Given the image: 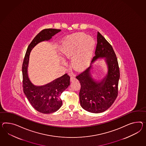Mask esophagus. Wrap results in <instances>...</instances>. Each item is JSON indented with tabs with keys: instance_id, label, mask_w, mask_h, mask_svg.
I'll return each mask as SVG.
<instances>
[{
	"instance_id": "esophagus-1",
	"label": "esophagus",
	"mask_w": 146,
	"mask_h": 146,
	"mask_svg": "<svg viewBox=\"0 0 146 146\" xmlns=\"http://www.w3.org/2000/svg\"><path fill=\"white\" fill-rule=\"evenodd\" d=\"M76 80V78L74 76H71V77H70V81L71 82H74Z\"/></svg>"
}]
</instances>
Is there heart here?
<instances>
[{"label": "heart", "instance_id": "b5f03b06", "mask_svg": "<svg viewBox=\"0 0 146 146\" xmlns=\"http://www.w3.org/2000/svg\"><path fill=\"white\" fill-rule=\"evenodd\" d=\"M95 48V41L84 33L73 34L64 38L60 52L66 59H72L71 64L77 70L86 69L89 65Z\"/></svg>", "mask_w": 146, "mask_h": 146}]
</instances>
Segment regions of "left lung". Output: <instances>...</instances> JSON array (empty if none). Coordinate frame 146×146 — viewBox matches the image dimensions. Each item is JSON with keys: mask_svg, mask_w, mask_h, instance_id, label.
<instances>
[{"mask_svg": "<svg viewBox=\"0 0 146 146\" xmlns=\"http://www.w3.org/2000/svg\"><path fill=\"white\" fill-rule=\"evenodd\" d=\"M95 56L92 63L99 58H105L108 72L100 82L92 77V66L77 75L76 78L80 83L79 100L85 110L94 113L103 112L113 104L118 95L120 69L116 54L112 45L100 32H97Z\"/></svg>", "mask_w": 146, "mask_h": 146, "instance_id": "1", "label": "left lung"}]
</instances>
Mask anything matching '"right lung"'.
I'll return each instance as SVG.
<instances>
[{"mask_svg":"<svg viewBox=\"0 0 146 146\" xmlns=\"http://www.w3.org/2000/svg\"><path fill=\"white\" fill-rule=\"evenodd\" d=\"M61 31L54 29L41 31L34 38L26 50L22 65L23 91L31 104L36 111L44 114L54 112L61 108L62 102L60 95L70 85V76L66 74L45 85L36 86L31 82L27 74V67L31 50L38 43L48 41Z\"/></svg>","mask_w":146,"mask_h":146,"instance_id":"obj_1","label":"right lung"}]
</instances>
